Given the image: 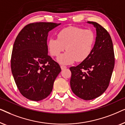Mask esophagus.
<instances>
[{"instance_id": "34e87169", "label": "esophagus", "mask_w": 125, "mask_h": 125, "mask_svg": "<svg viewBox=\"0 0 125 125\" xmlns=\"http://www.w3.org/2000/svg\"><path fill=\"white\" fill-rule=\"evenodd\" d=\"M66 66H64V65H61V70H64L65 69H66Z\"/></svg>"}]
</instances>
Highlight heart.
Listing matches in <instances>:
<instances>
[{
	"label": "heart",
	"instance_id": "1",
	"mask_svg": "<svg viewBox=\"0 0 125 125\" xmlns=\"http://www.w3.org/2000/svg\"><path fill=\"white\" fill-rule=\"evenodd\" d=\"M95 42V35L92 30L69 26L61 30L57 38L49 39L47 46L50 54L56 57L65 49L66 52L57 61L61 64L69 65L75 61L85 60L92 53Z\"/></svg>",
	"mask_w": 125,
	"mask_h": 125
}]
</instances>
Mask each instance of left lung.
<instances>
[{"label":"left lung","instance_id":"1","mask_svg":"<svg viewBox=\"0 0 125 125\" xmlns=\"http://www.w3.org/2000/svg\"><path fill=\"white\" fill-rule=\"evenodd\" d=\"M96 28V37L90 55L72 72L71 89L79 98L91 100L100 96L108 87L114 67L113 45L108 32L96 22L88 21Z\"/></svg>","mask_w":125,"mask_h":125}]
</instances>
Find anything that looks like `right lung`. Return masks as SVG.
I'll return each instance as SVG.
<instances>
[{"mask_svg":"<svg viewBox=\"0 0 125 125\" xmlns=\"http://www.w3.org/2000/svg\"><path fill=\"white\" fill-rule=\"evenodd\" d=\"M60 24L48 22L29 24L15 39L11 71L20 93L28 100L39 101L48 96L61 71L59 64L48 54L47 46L48 32Z\"/></svg>","mask_w":125,"mask_h":125,"instance_id":"add662e5","label":"right lung"}]
</instances>
